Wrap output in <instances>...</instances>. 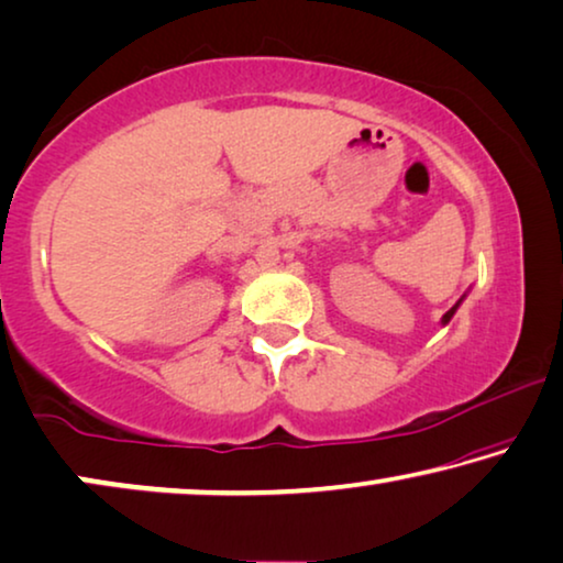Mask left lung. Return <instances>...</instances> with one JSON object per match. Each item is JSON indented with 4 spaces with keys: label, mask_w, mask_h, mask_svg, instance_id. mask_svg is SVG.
<instances>
[{
    "label": "left lung",
    "mask_w": 563,
    "mask_h": 563,
    "mask_svg": "<svg viewBox=\"0 0 563 563\" xmlns=\"http://www.w3.org/2000/svg\"><path fill=\"white\" fill-rule=\"evenodd\" d=\"M462 299H464V297H462ZM462 299H460V301H457V305H454V307H452V309H450V312H446V314H444V317H442V324H446V322H450V320H452V317H454V312H457V307H460V305H462Z\"/></svg>",
    "instance_id": "8db88e82"
}]
</instances>
